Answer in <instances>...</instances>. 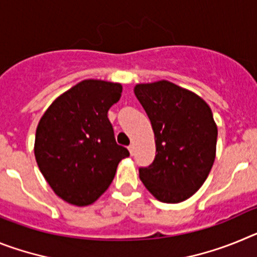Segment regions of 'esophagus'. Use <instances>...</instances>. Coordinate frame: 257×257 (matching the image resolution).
<instances>
[{
  "label": "esophagus",
  "instance_id": "obj_1",
  "mask_svg": "<svg viewBox=\"0 0 257 257\" xmlns=\"http://www.w3.org/2000/svg\"><path fill=\"white\" fill-rule=\"evenodd\" d=\"M128 151H130V154H131V156H134V154H135V145L131 144L130 147H128Z\"/></svg>",
  "mask_w": 257,
  "mask_h": 257
}]
</instances>
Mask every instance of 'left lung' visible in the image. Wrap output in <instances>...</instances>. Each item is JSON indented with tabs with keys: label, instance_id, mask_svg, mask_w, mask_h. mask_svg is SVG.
<instances>
[{
	"label": "left lung",
	"instance_id": "left-lung-1",
	"mask_svg": "<svg viewBox=\"0 0 257 257\" xmlns=\"http://www.w3.org/2000/svg\"><path fill=\"white\" fill-rule=\"evenodd\" d=\"M135 96L151 119L156 158L139 169L158 201L180 203L203 185L216 156L217 126L201 96L170 81L138 83Z\"/></svg>",
	"mask_w": 257,
	"mask_h": 257
}]
</instances>
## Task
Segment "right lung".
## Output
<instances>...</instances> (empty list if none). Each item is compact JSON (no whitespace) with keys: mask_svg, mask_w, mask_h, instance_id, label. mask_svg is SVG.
<instances>
[{"mask_svg":"<svg viewBox=\"0 0 257 257\" xmlns=\"http://www.w3.org/2000/svg\"><path fill=\"white\" fill-rule=\"evenodd\" d=\"M121 83L85 79L58 96L41 117L35 156L56 196L74 206L94 203L130 156L115 143L108 110L119 100Z\"/></svg>","mask_w":257,"mask_h":257,"instance_id":"1","label":"right lung"}]
</instances>
